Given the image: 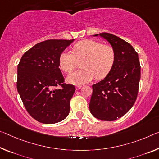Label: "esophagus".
I'll return each instance as SVG.
<instances>
[{
	"label": "esophagus",
	"mask_w": 159,
	"mask_h": 159,
	"mask_svg": "<svg viewBox=\"0 0 159 159\" xmlns=\"http://www.w3.org/2000/svg\"><path fill=\"white\" fill-rule=\"evenodd\" d=\"M81 87H82V85H77V86L75 87V89H76V90H78L80 89V88Z\"/></svg>",
	"instance_id": "esophagus-1"
}]
</instances>
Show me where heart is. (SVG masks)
I'll list each match as a JSON object with an SVG mask.
<instances>
[{
  "label": "heart",
  "instance_id": "obj_1",
  "mask_svg": "<svg viewBox=\"0 0 159 159\" xmlns=\"http://www.w3.org/2000/svg\"><path fill=\"white\" fill-rule=\"evenodd\" d=\"M115 59V52L110 45L102 44L93 39L83 40L74 45V52L65 50L59 57V66L66 73L76 68L82 61L83 69L71 73L66 78L69 84L81 85L91 81L93 78L101 79L109 74Z\"/></svg>",
  "mask_w": 159,
  "mask_h": 159
}]
</instances>
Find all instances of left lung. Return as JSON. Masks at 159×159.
Masks as SVG:
<instances>
[{
    "label": "left lung",
    "mask_w": 159,
    "mask_h": 159,
    "mask_svg": "<svg viewBox=\"0 0 159 159\" xmlns=\"http://www.w3.org/2000/svg\"><path fill=\"white\" fill-rule=\"evenodd\" d=\"M113 47L115 59L112 69L101 81L93 85L90 112L98 120L114 121L134 105L139 85L141 67L133 47L114 34L100 33Z\"/></svg>",
    "instance_id": "obj_1"
}]
</instances>
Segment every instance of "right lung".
<instances>
[{"label":"right lung","mask_w":159,"mask_h":159,"mask_svg":"<svg viewBox=\"0 0 159 159\" xmlns=\"http://www.w3.org/2000/svg\"><path fill=\"white\" fill-rule=\"evenodd\" d=\"M74 41L49 39L35 44L17 66V92L27 111L39 122L54 124L69 114L75 87L64 84L59 57Z\"/></svg>","instance_id":"obj_1"}]
</instances>
